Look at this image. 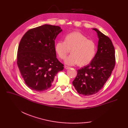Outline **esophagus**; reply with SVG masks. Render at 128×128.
<instances>
[{
	"label": "esophagus",
	"mask_w": 128,
	"mask_h": 128,
	"mask_svg": "<svg viewBox=\"0 0 128 128\" xmlns=\"http://www.w3.org/2000/svg\"><path fill=\"white\" fill-rule=\"evenodd\" d=\"M64 68H65V69H66V70H68V69H70V67L68 66H64Z\"/></svg>",
	"instance_id": "esophagus-1"
}]
</instances>
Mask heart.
Returning <instances> with one entry per match:
<instances>
[{
	"label": "heart",
	"mask_w": 128,
	"mask_h": 128,
	"mask_svg": "<svg viewBox=\"0 0 128 128\" xmlns=\"http://www.w3.org/2000/svg\"><path fill=\"white\" fill-rule=\"evenodd\" d=\"M71 50V54L65 60L69 65L79 64L84 66L89 64L94 58L96 45L93 40L78 32H74L67 35L64 42L59 41L55 46V50L58 57L65 60Z\"/></svg>",
	"instance_id": "heart-1"
}]
</instances>
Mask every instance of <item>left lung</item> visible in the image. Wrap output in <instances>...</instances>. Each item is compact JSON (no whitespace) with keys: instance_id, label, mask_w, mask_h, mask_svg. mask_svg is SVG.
Instances as JSON below:
<instances>
[{"instance_id":"8db88e82","label":"left lung","mask_w":128,"mask_h":128,"mask_svg":"<svg viewBox=\"0 0 128 128\" xmlns=\"http://www.w3.org/2000/svg\"><path fill=\"white\" fill-rule=\"evenodd\" d=\"M98 51L89 64L77 70L72 84L80 94L86 96L98 93L110 76L115 65V51L110 38L96 28Z\"/></svg>"}]
</instances>
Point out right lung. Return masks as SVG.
Instances as JSON below:
<instances>
[{
	"label": "right lung",
	"instance_id": "add662e5",
	"mask_svg": "<svg viewBox=\"0 0 128 128\" xmlns=\"http://www.w3.org/2000/svg\"><path fill=\"white\" fill-rule=\"evenodd\" d=\"M62 30L45 24L27 32L20 42L17 65L26 86L36 91L51 86L55 76L64 69L56 58L55 39Z\"/></svg>",
	"mask_w": 128,
	"mask_h": 128
}]
</instances>
